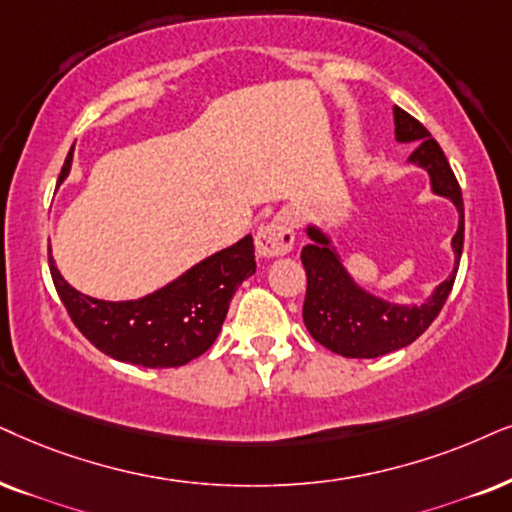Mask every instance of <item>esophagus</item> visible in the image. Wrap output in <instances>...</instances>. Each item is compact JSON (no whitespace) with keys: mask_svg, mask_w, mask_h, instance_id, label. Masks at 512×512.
I'll use <instances>...</instances> for the list:
<instances>
[{"mask_svg":"<svg viewBox=\"0 0 512 512\" xmlns=\"http://www.w3.org/2000/svg\"><path fill=\"white\" fill-rule=\"evenodd\" d=\"M257 252L262 257H281L288 255L295 245V231L293 222H290L288 215H276L269 224H264L260 231H257Z\"/></svg>","mask_w":512,"mask_h":512,"instance_id":"esophagus-1","label":"esophagus"}]
</instances>
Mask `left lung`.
<instances>
[{"mask_svg": "<svg viewBox=\"0 0 512 512\" xmlns=\"http://www.w3.org/2000/svg\"><path fill=\"white\" fill-rule=\"evenodd\" d=\"M394 134L401 144H418L411 153V163L430 174V186L437 196L449 198L458 210V231L451 238L454 271L439 283L428 300L420 304H394L375 297L354 283L331 238L319 226H307L312 243L302 248V264L307 271V295H304L302 319L307 331L319 345L347 359H375L394 349L411 345L420 338L454 288L458 262L463 252V196L461 186L451 172L449 160L432 134L420 122L394 106Z\"/></svg>", "mask_w": 512, "mask_h": 512, "instance_id": "8db88e82", "label": "left lung"}]
</instances>
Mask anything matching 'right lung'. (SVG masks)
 Instances as JSON below:
<instances>
[{
  "label": "right lung",
  "instance_id": "obj_1",
  "mask_svg": "<svg viewBox=\"0 0 512 512\" xmlns=\"http://www.w3.org/2000/svg\"><path fill=\"white\" fill-rule=\"evenodd\" d=\"M73 148L58 174L68 177ZM56 293L84 338L108 357L144 368H174L208 352L229 312L231 297L255 274L252 236L205 257L172 283L139 300L108 302L75 290L49 255Z\"/></svg>",
  "mask_w": 512,
  "mask_h": 512
}]
</instances>
